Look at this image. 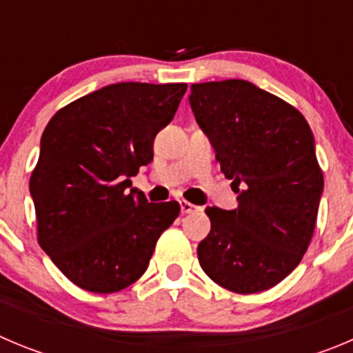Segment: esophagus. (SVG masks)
I'll list each match as a JSON object with an SVG mask.
<instances>
[{
	"label": "esophagus",
	"mask_w": 353,
	"mask_h": 353,
	"mask_svg": "<svg viewBox=\"0 0 353 353\" xmlns=\"http://www.w3.org/2000/svg\"><path fill=\"white\" fill-rule=\"evenodd\" d=\"M179 205H181V212L183 214H192V212H195V210H199V207L193 205V203H190V202H186V200H181Z\"/></svg>",
	"instance_id": "esophagus-1"
}]
</instances>
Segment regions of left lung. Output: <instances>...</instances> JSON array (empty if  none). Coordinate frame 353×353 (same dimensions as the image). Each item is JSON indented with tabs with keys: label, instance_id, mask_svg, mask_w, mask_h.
Segmentation results:
<instances>
[{
	"label": "left lung",
	"instance_id": "8db88e82",
	"mask_svg": "<svg viewBox=\"0 0 353 353\" xmlns=\"http://www.w3.org/2000/svg\"><path fill=\"white\" fill-rule=\"evenodd\" d=\"M190 106L239 193L236 209H205L200 266L228 291H266L299 265L317 223L324 176L310 125L245 80L192 85Z\"/></svg>",
	"mask_w": 353,
	"mask_h": 353
}]
</instances>
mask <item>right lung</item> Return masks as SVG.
Segmentation results:
<instances>
[{"label": "right lung", "mask_w": 353, "mask_h": 353, "mask_svg": "<svg viewBox=\"0 0 353 353\" xmlns=\"http://www.w3.org/2000/svg\"><path fill=\"white\" fill-rule=\"evenodd\" d=\"M186 83L125 81L59 110L29 181L38 243L72 284L110 294L141 279L179 203H150L128 177L153 160Z\"/></svg>", "instance_id": "obj_1"}]
</instances>
